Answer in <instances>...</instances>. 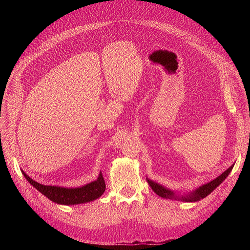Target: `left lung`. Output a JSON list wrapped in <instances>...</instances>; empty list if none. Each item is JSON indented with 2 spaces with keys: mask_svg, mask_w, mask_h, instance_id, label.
Returning <instances> with one entry per match:
<instances>
[{
  "mask_svg": "<svg viewBox=\"0 0 250 250\" xmlns=\"http://www.w3.org/2000/svg\"><path fill=\"white\" fill-rule=\"evenodd\" d=\"M233 166H234V164L231 165L228 170L224 171L221 175H219L215 179L209 181V183H208L206 185H202L199 188H195V190H193L192 192H188V194H185V195L176 194L174 191L170 190V188H166L160 184H157L153 180H151L149 178H146V179L148 181L149 186L152 188V190L158 196H161V197H163V198L179 200V201H184V202H196V201H199V200L203 199L204 197H207V196L213 192L218 186H220L223 183V180L229 175V173L231 172Z\"/></svg>",
  "mask_w": 250,
  "mask_h": 250,
  "instance_id": "8db88e82",
  "label": "left lung"
}]
</instances>
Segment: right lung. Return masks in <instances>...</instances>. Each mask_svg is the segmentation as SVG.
Listing matches in <instances>:
<instances>
[{
	"instance_id": "1",
	"label": "right lung",
	"mask_w": 250,
	"mask_h": 250,
	"mask_svg": "<svg viewBox=\"0 0 250 250\" xmlns=\"http://www.w3.org/2000/svg\"><path fill=\"white\" fill-rule=\"evenodd\" d=\"M22 175L32 185L37 191L46 196L51 201L62 204V206H74L94 201L101 197L105 191V181L100 172L98 178L92 183L77 188H64L59 186H44L29 177L26 172L21 170Z\"/></svg>"
}]
</instances>
